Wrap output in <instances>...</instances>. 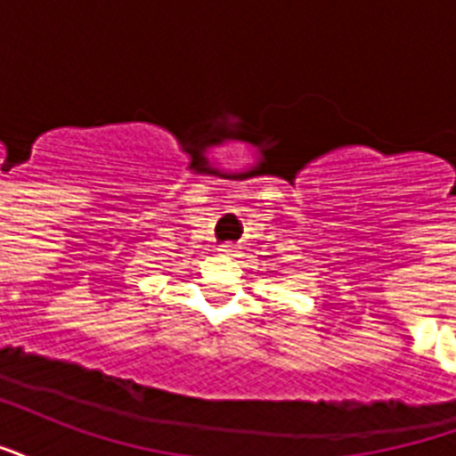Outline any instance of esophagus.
<instances>
[{
  "label": "esophagus",
  "mask_w": 456,
  "mask_h": 456,
  "mask_svg": "<svg viewBox=\"0 0 456 456\" xmlns=\"http://www.w3.org/2000/svg\"><path fill=\"white\" fill-rule=\"evenodd\" d=\"M217 251H220V256H224V258H229V256H234V248H232V246H220V248H217Z\"/></svg>",
  "instance_id": "1"
}]
</instances>
